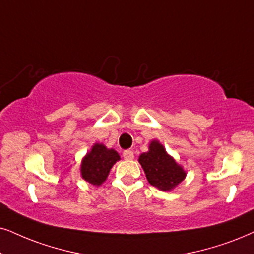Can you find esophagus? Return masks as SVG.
<instances>
[{
    "label": "esophagus",
    "mask_w": 254,
    "mask_h": 254,
    "mask_svg": "<svg viewBox=\"0 0 254 254\" xmlns=\"http://www.w3.org/2000/svg\"><path fill=\"white\" fill-rule=\"evenodd\" d=\"M123 157H124V159H133L134 155L131 150H125V151H123Z\"/></svg>",
    "instance_id": "obj_1"
}]
</instances>
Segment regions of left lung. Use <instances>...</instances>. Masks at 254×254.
<instances>
[{"label":"left lung","instance_id":"1","mask_svg":"<svg viewBox=\"0 0 254 254\" xmlns=\"http://www.w3.org/2000/svg\"><path fill=\"white\" fill-rule=\"evenodd\" d=\"M149 151L139 156V163L146 178L152 186L163 191H170L185 178V171L171 156L166 153L162 144L152 140Z\"/></svg>","mask_w":254,"mask_h":254}]
</instances>
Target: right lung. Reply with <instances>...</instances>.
<instances>
[{
  "instance_id": "1",
  "label": "right lung",
  "mask_w": 254,
  "mask_h": 254,
  "mask_svg": "<svg viewBox=\"0 0 254 254\" xmlns=\"http://www.w3.org/2000/svg\"><path fill=\"white\" fill-rule=\"evenodd\" d=\"M117 160H120L117 151L109 150L103 144H95L82 162V177L92 185H101Z\"/></svg>"
}]
</instances>
